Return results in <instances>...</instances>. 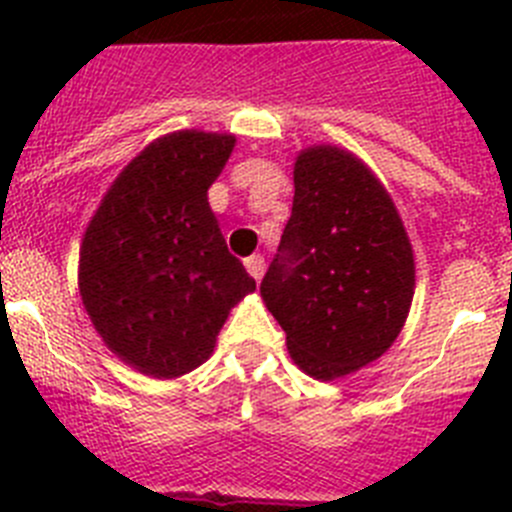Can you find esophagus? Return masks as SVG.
<instances>
[{
	"label": "esophagus",
	"instance_id": "esophagus-1",
	"mask_svg": "<svg viewBox=\"0 0 512 512\" xmlns=\"http://www.w3.org/2000/svg\"><path fill=\"white\" fill-rule=\"evenodd\" d=\"M246 269L256 282H261V277H264V271H266L264 256H251V259H246Z\"/></svg>",
	"mask_w": 512,
	"mask_h": 512
}]
</instances>
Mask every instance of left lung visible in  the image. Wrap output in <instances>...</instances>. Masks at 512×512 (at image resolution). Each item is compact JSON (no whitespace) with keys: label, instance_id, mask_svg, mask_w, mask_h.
Returning a JSON list of instances; mask_svg holds the SVG:
<instances>
[{"label":"left lung","instance_id":"1","mask_svg":"<svg viewBox=\"0 0 512 512\" xmlns=\"http://www.w3.org/2000/svg\"><path fill=\"white\" fill-rule=\"evenodd\" d=\"M413 289V246L390 192L354 153L305 148L292 217L261 282L295 364L323 382L372 364L400 336Z\"/></svg>","mask_w":512,"mask_h":512}]
</instances>
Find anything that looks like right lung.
<instances>
[{
	"label": "right lung",
	"instance_id": "add662e5",
	"mask_svg": "<svg viewBox=\"0 0 512 512\" xmlns=\"http://www.w3.org/2000/svg\"><path fill=\"white\" fill-rule=\"evenodd\" d=\"M235 135L153 140L99 202L79 251V292L112 354L174 379L210 359L235 302L256 289L225 246L207 189Z\"/></svg>",
	"mask_w": 512,
	"mask_h": 512
}]
</instances>
